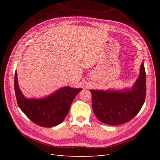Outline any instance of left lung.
Instances as JSON below:
<instances>
[{
	"label": "left lung",
	"instance_id": "obj_1",
	"mask_svg": "<svg viewBox=\"0 0 160 160\" xmlns=\"http://www.w3.org/2000/svg\"><path fill=\"white\" fill-rule=\"evenodd\" d=\"M93 112L101 122L111 125L126 123L136 115L146 95V73L143 62L132 89L122 91L90 90Z\"/></svg>",
	"mask_w": 160,
	"mask_h": 160
}]
</instances>
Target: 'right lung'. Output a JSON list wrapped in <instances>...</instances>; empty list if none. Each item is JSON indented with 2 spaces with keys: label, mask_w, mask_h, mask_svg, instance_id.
<instances>
[{
  "label": "right lung",
  "mask_w": 160,
  "mask_h": 160,
  "mask_svg": "<svg viewBox=\"0 0 160 160\" xmlns=\"http://www.w3.org/2000/svg\"><path fill=\"white\" fill-rule=\"evenodd\" d=\"M14 91L19 108L33 123L52 128L63 122L70 106L82 89L65 87L42 99H27L18 87L17 72L14 74Z\"/></svg>",
  "instance_id": "add662e5"
}]
</instances>
